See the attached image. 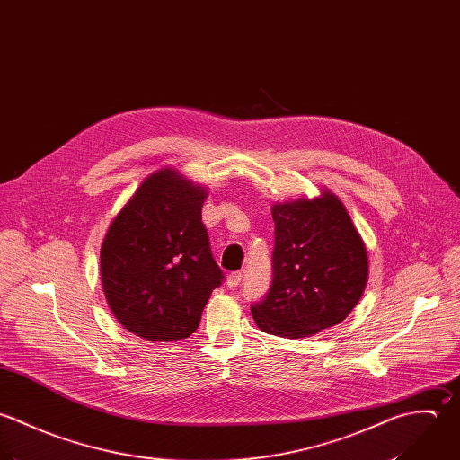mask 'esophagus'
<instances>
[{
  "mask_svg": "<svg viewBox=\"0 0 460 460\" xmlns=\"http://www.w3.org/2000/svg\"><path fill=\"white\" fill-rule=\"evenodd\" d=\"M242 279H243L242 272H233V274L227 276V286H229V288H234V286H238V284L242 282Z\"/></svg>",
  "mask_w": 460,
  "mask_h": 460,
  "instance_id": "esophagus-1",
  "label": "esophagus"
}]
</instances>
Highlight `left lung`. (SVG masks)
Instances as JSON below:
<instances>
[{
	"mask_svg": "<svg viewBox=\"0 0 460 460\" xmlns=\"http://www.w3.org/2000/svg\"><path fill=\"white\" fill-rule=\"evenodd\" d=\"M276 247L267 296L251 305L256 325L307 338L341 323L367 280V252L343 202L329 190L272 206Z\"/></svg>",
	"mask_w": 460,
	"mask_h": 460,
	"instance_id": "1",
	"label": "left lung"
}]
</instances>
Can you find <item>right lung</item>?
I'll use <instances>...</instances> for the list:
<instances>
[{
	"mask_svg": "<svg viewBox=\"0 0 460 460\" xmlns=\"http://www.w3.org/2000/svg\"><path fill=\"white\" fill-rule=\"evenodd\" d=\"M206 186L174 169L153 172L111 220L101 245L106 302L129 332L176 341L195 332L224 280L202 224Z\"/></svg>",
	"mask_w": 460,
	"mask_h": 460,
	"instance_id": "right-lung-1",
	"label": "right lung"
}]
</instances>
